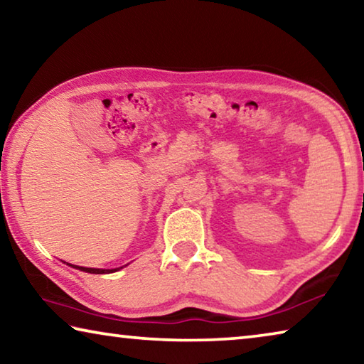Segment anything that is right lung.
<instances>
[{
    "instance_id": "obj_1",
    "label": "right lung",
    "mask_w": 364,
    "mask_h": 364,
    "mask_svg": "<svg viewBox=\"0 0 364 364\" xmlns=\"http://www.w3.org/2000/svg\"><path fill=\"white\" fill-rule=\"evenodd\" d=\"M70 264V263H69ZM70 267L86 271V273H93V274H104V273H114L117 269H100V268H85V267H77V264H70Z\"/></svg>"
}]
</instances>
